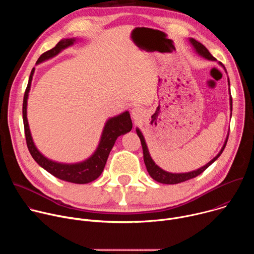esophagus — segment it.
I'll return each instance as SVG.
<instances>
[{
    "label": "esophagus",
    "instance_id": "1",
    "mask_svg": "<svg viewBox=\"0 0 254 254\" xmlns=\"http://www.w3.org/2000/svg\"><path fill=\"white\" fill-rule=\"evenodd\" d=\"M143 116H144V111L142 110L141 107L136 106V107L132 108V111H131V117H132V120H133L135 123L141 121V119L143 118Z\"/></svg>",
    "mask_w": 254,
    "mask_h": 254
}]
</instances>
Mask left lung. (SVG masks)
<instances>
[{
    "label": "left lung",
    "instance_id": "8db88e82",
    "mask_svg": "<svg viewBox=\"0 0 254 254\" xmlns=\"http://www.w3.org/2000/svg\"><path fill=\"white\" fill-rule=\"evenodd\" d=\"M189 42L191 43L194 51L201 57L207 59V60H210V61H216V59L211 55V53L208 51V49L203 45L201 44L200 42H198L197 40H195L194 38H189ZM218 64L220 66H222L226 72V69L225 67L222 65V63L218 62ZM227 73V72H226ZM228 86H230V82H229V78H228ZM229 101H230V111H232V98H231V93H230V87H229ZM135 131L140 139V142H141V147H142V152H143V162H144V165H146L147 167V171L149 172V175L155 180L157 181V182L159 183H162V184H178V183H182V182H185V181L187 180H190V179H193L197 176H199L201 173H203L209 166H211L217 159H218L220 157V155L222 154V152L224 151L225 149V146L227 143V139H228V134L225 138V141H224V144L222 146L220 152L216 155V157H214L209 163H207L206 165H204L203 167L197 169V170H194V171H191V172H186V173H170V172H167L165 170H163L162 168H160L155 162L154 160L152 159L151 155H150V152H149V149H148V146H147V142H146V139H144L140 129L138 127L135 128ZM229 133V131H228Z\"/></svg>",
    "mask_w": 254,
    "mask_h": 254
}]
</instances>
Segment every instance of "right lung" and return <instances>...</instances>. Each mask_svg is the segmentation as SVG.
<instances>
[{"instance_id":"1","label":"right lung","mask_w":254,"mask_h":254,"mask_svg":"<svg viewBox=\"0 0 254 254\" xmlns=\"http://www.w3.org/2000/svg\"><path fill=\"white\" fill-rule=\"evenodd\" d=\"M77 41H79V39L74 37L64 38L60 40L54 48L43 53L38 58L36 64H40L44 61H47L55 57L64 49L74 45V43H76ZM34 72H35V67L31 71L28 85L24 94V100H23V123H24V128H25L27 147L31 156L41 168H43L48 173H50L51 175H53L54 177L62 181H66V182L74 183V184H87L92 182V181L96 180L101 175L105 167L108 155H110L117 138L120 135H123L131 130L132 123L130 120L129 113L126 111L121 115L110 118L106 121L96 150L93 152V154L89 158L85 159L84 161L68 164V163H60V162H56L51 159H48L37 149V147L35 146L31 131H30L28 119H27L28 97H29V92L31 88Z\"/></svg>"}]
</instances>
